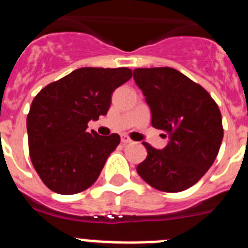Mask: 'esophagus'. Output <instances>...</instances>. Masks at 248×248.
Instances as JSON below:
<instances>
[{
	"mask_svg": "<svg viewBox=\"0 0 248 248\" xmlns=\"http://www.w3.org/2000/svg\"><path fill=\"white\" fill-rule=\"evenodd\" d=\"M122 143L123 144H130L131 139L128 137V135H122Z\"/></svg>",
	"mask_w": 248,
	"mask_h": 248,
	"instance_id": "obj_1",
	"label": "esophagus"
}]
</instances>
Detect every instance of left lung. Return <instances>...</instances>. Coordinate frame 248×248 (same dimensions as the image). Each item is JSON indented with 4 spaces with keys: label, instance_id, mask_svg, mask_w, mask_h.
Here are the masks:
<instances>
[{
    "label": "left lung",
    "instance_id": "1",
    "mask_svg": "<svg viewBox=\"0 0 248 248\" xmlns=\"http://www.w3.org/2000/svg\"><path fill=\"white\" fill-rule=\"evenodd\" d=\"M134 80L150 107L151 125L170 139L161 150L143 143L148 156L138 165V174L160 191L189 189L220 150L223 128L217 104L200 84L174 68H138Z\"/></svg>",
    "mask_w": 248,
    "mask_h": 248
}]
</instances>
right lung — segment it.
<instances>
[{"label":"right lung","mask_w":248,"mask_h":248,"mask_svg":"<svg viewBox=\"0 0 248 248\" xmlns=\"http://www.w3.org/2000/svg\"><path fill=\"white\" fill-rule=\"evenodd\" d=\"M131 76L125 67L79 68L34 97L27 115L28 148L48 189L73 195L97 181L120 137L88 133V123L107 114L113 92Z\"/></svg>","instance_id":"1"}]
</instances>
